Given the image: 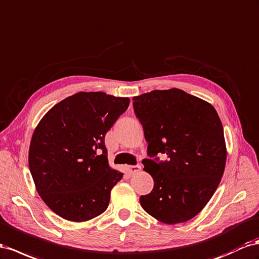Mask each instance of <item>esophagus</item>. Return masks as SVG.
<instances>
[{"label": "esophagus", "instance_id": "1", "mask_svg": "<svg viewBox=\"0 0 259 259\" xmlns=\"http://www.w3.org/2000/svg\"><path fill=\"white\" fill-rule=\"evenodd\" d=\"M141 169H142L141 164H135V165H128V166H127V171H128V173H131V174L137 173L138 171H141Z\"/></svg>", "mask_w": 259, "mask_h": 259}]
</instances>
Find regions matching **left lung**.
Instances as JSON below:
<instances>
[{
  "instance_id": "obj_1",
  "label": "left lung",
  "mask_w": 259,
  "mask_h": 259,
  "mask_svg": "<svg viewBox=\"0 0 259 259\" xmlns=\"http://www.w3.org/2000/svg\"><path fill=\"white\" fill-rule=\"evenodd\" d=\"M148 159L144 170L152 191L139 198L146 212L166 225L194 218L218 187L227 150L218 113L208 102L181 89L153 90L133 98ZM163 153L165 160L157 156Z\"/></svg>"
}]
</instances>
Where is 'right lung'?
<instances>
[{"label": "right lung", "instance_id": "1", "mask_svg": "<svg viewBox=\"0 0 259 259\" xmlns=\"http://www.w3.org/2000/svg\"><path fill=\"white\" fill-rule=\"evenodd\" d=\"M128 104V98L78 93L55 104L34 130L30 173L40 197L63 219L87 221L108 208L123 173L109 166L104 137Z\"/></svg>", "mask_w": 259, "mask_h": 259}]
</instances>
